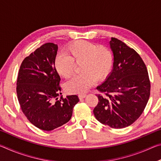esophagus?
Segmentation results:
<instances>
[{
  "mask_svg": "<svg viewBox=\"0 0 161 161\" xmlns=\"http://www.w3.org/2000/svg\"><path fill=\"white\" fill-rule=\"evenodd\" d=\"M86 96V94H79V98H80V99H84V98H85Z\"/></svg>",
  "mask_w": 161,
  "mask_h": 161,
  "instance_id": "esophagus-1",
  "label": "esophagus"
}]
</instances>
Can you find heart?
Here are the masks:
<instances>
[{
  "label": "heart",
  "mask_w": 161,
  "mask_h": 161,
  "mask_svg": "<svg viewBox=\"0 0 161 161\" xmlns=\"http://www.w3.org/2000/svg\"><path fill=\"white\" fill-rule=\"evenodd\" d=\"M65 54L59 55L54 62L58 74L64 78H69L74 72L75 64L80 63V72H82L67 83L66 89L69 93L86 92L97 78L99 80L106 78L112 69L113 54L105 46H98L86 40H77L67 46Z\"/></svg>",
  "instance_id": "1"
}]
</instances>
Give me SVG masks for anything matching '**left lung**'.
<instances>
[{"mask_svg":"<svg viewBox=\"0 0 161 161\" xmlns=\"http://www.w3.org/2000/svg\"><path fill=\"white\" fill-rule=\"evenodd\" d=\"M113 69L97 87L104 96L94 108L96 119L113 129H123L139 118L148 103L151 91L148 70L139 54L124 42L111 37Z\"/></svg>","mask_w":161,"mask_h":161,"instance_id":"1","label":"left lung"}]
</instances>
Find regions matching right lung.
<instances>
[{
    "label": "right lung",
    "mask_w": 161,
    "mask_h": 161,
    "mask_svg": "<svg viewBox=\"0 0 161 161\" xmlns=\"http://www.w3.org/2000/svg\"><path fill=\"white\" fill-rule=\"evenodd\" d=\"M58 46L47 42L22 62L17 80L20 108L31 124L43 130H52L69 121L79 99L70 95L59 99L60 77L54 67Z\"/></svg>",
    "instance_id": "right-lung-1"
}]
</instances>
